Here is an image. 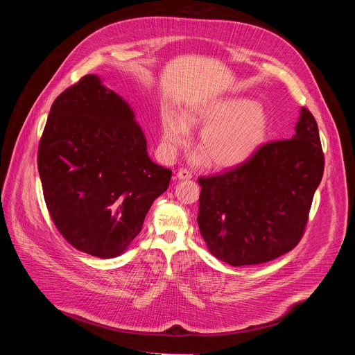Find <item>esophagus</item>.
<instances>
[{
  "label": "esophagus",
  "instance_id": "esophagus-1",
  "mask_svg": "<svg viewBox=\"0 0 355 355\" xmlns=\"http://www.w3.org/2000/svg\"><path fill=\"white\" fill-rule=\"evenodd\" d=\"M177 178L178 180H191L192 178V174L188 171V170H185V168H181L178 173H177Z\"/></svg>",
  "mask_w": 355,
  "mask_h": 355
}]
</instances>
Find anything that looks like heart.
<instances>
[{
    "mask_svg": "<svg viewBox=\"0 0 355 355\" xmlns=\"http://www.w3.org/2000/svg\"><path fill=\"white\" fill-rule=\"evenodd\" d=\"M189 126L204 128L199 135L202 150L191 156L193 164L229 170L248 162L263 147L270 130L266 108L245 96H223L191 107L182 118L173 111L163 114V141L170 153L188 144Z\"/></svg>",
    "mask_w": 355,
    "mask_h": 355,
    "instance_id": "obj_1",
    "label": "heart"
}]
</instances>
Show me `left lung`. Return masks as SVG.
I'll return each mask as SVG.
<instances>
[{
	"mask_svg": "<svg viewBox=\"0 0 355 355\" xmlns=\"http://www.w3.org/2000/svg\"><path fill=\"white\" fill-rule=\"evenodd\" d=\"M323 170L318 123L302 108L292 139L264 144L220 175L198 178L196 220L209 251L234 267L291 251L305 230Z\"/></svg>",
	"mask_w": 355,
	"mask_h": 355,
	"instance_id": "8db88e82",
	"label": "left lung"
}]
</instances>
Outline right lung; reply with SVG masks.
Returning a JSON list of instances; mask_svg holds the SVG:
<instances>
[{
    "mask_svg": "<svg viewBox=\"0 0 355 355\" xmlns=\"http://www.w3.org/2000/svg\"><path fill=\"white\" fill-rule=\"evenodd\" d=\"M37 168L46 207L77 250L112 259L140 233L171 170L153 163L135 112L95 74L63 91L50 108Z\"/></svg>",
    "mask_w": 355,
    "mask_h": 355,
    "instance_id": "add662e5",
    "label": "right lung"
}]
</instances>
